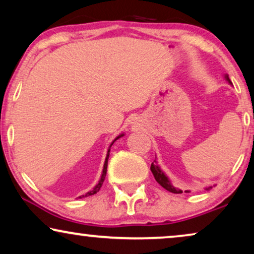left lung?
I'll list each match as a JSON object with an SVG mask.
<instances>
[{"label": "left lung", "mask_w": 254, "mask_h": 254, "mask_svg": "<svg viewBox=\"0 0 254 254\" xmlns=\"http://www.w3.org/2000/svg\"><path fill=\"white\" fill-rule=\"evenodd\" d=\"M224 78L227 79V81H228L229 83H230V84H232L231 81H230V78H229L228 75H225ZM150 170H151L152 175H154V177H155L156 182H157L162 187H164V189H165L166 190H169V192H171V193H176V194L183 193L182 190L178 189V187H175V186L172 185L171 180H170L169 177L166 176L164 172H163V170H162L161 168H159L158 162L156 161V159H155L154 162L151 163ZM210 189H211V186H208V187H206V189H204V190H209ZM185 192H186V193H190V190H185Z\"/></svg>", "instance_id": "8db88e82"}]
</instances>
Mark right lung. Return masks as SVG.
<instances>
[{
  "instance_id": "right-lung-1",
  "label": "right lung",
  "mask_w": 254,
  "mask_h": 254,
  "mask_svg": "<svg viewBox=\"0 0 254 254\" xmlns=\"http://www.w3.org/2000/svg\"><path fill=\"white\" fill-rule=\"evenodd\" d=\"M125 134H120L119 136L118 137H116L114 138V140L112 141V143L110 144V147H109V150H107V154H106V158H105V163H104V168H103V172H102V177H100V179H99V182H98V184H97V185L93 187V189L90 190V192H88L86 194H84V195H81V196H78L79 199H82V197H85V196H89V195H93V194H96L97 192H98V190H100V187H102V185H103V183H104V180H105V177H106V171H107V161H109V157H110V150H111V147H112V144L114 143V142H116L118 138H120L121 136H124Z\"/></svg>"
}]
</instances>
